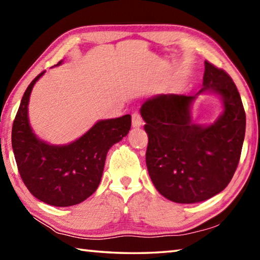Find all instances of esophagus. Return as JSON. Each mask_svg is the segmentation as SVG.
<instances>
[{"instance_id":"obj_1","label":"esophagus","mask_w":260,"mask_h":260,"mask_svg":"<svg viewBox=\"0 0 260 260\" xmlns=\"http://www.w3.org/2000/svg\"><path fill=\"white\" fill-rule=\"evenodd\" d=\"M142 118H141L140 114L138 112L132 113V126H133V128H139V127L142 126Z\"/></svg>"}]
</instances>
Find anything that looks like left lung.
I'll return each instance as SVG.
<instances>
[{
  "label": "left lung",
  "mask_w": 260,
  "mask_h": 260,
  "mask_svg": "<svg viewBox=\"0 0 260 260\" xmlns=\"http://www.w3.org/2000/svg\"><path fill=\"white\" fill-rule=\"evenodd\" d=\"M203 87L192 96L160 94L140 109L149 142L146 153L153 186L165 199L200 203L227 187L239 164L245 134V112L234 81L205 61ZM214 93L223 112L212 124H196L191 108L200 94Z\"/></svg>",
  "instance_id": "left-lung-1"
}]
</instances>
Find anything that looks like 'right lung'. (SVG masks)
Listing matches in <instances>:
<instances>
[{
	"label": "right lung",
	"mask_w": 260,
	"mask_h": 260,
	"mask_svg": "<svg viewBox=\"0 0 260 260\" xmlns=\"http://www.w3.org/2000/svg\"><path fill=\"white\" fill-rule=\"evenodd\" d=\"M45 73L39 74L24 93L12 125L11 142L19 174L29 192L43 203L65 208L81 203L95 192L109 149L128 134L132 117L99 120L68 144L43 141L29 124L28 103L34 85Z\"/></svg>",
	"instance_id": "1"
}]
</instances>
